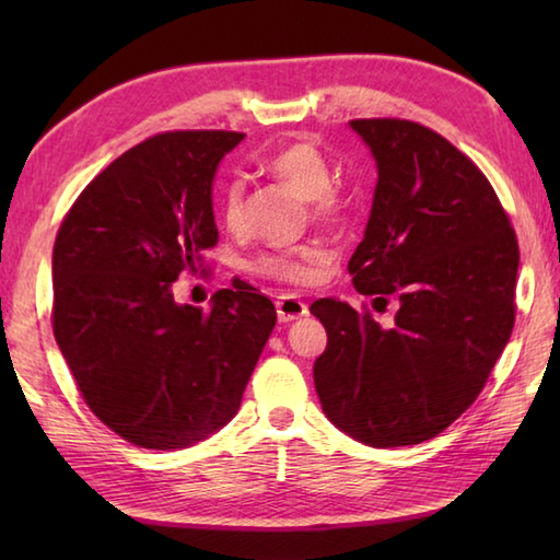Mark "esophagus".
<instances>
[{
    "instance_id": "1",
    "label": "esophagus",
    "mask_w": 560,
    "mask_h": 560,
    "mask_svg": "<svg viewBox=\"0 0 560 560\" xmlns=\"http://www.w3.org/2000/svg\"><path fill=\"white\" fill-rule=\"evenodd\" d=\"M277 315H279V323H293V319L307 315V305L299 299V295H291V293L279 295Z\"/></svg>"
}]
</instances>
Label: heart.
I'll use <instances>...</instances> for the list:
<instances>
[{"label":"heart","mask_w":560,"mask_h":560,"mask_svg":"<svg viewBox=\"0 0 560 560\" xmlns=\"http://www.w3.org/2000/svg\"><path fill=\"white\" fill-rule=\"evenodd\" d=\"M271 177L291 185L295 192L305 197L307 217L315 223H331L341 217L343 199L331 180V163L325 151L307 139H295L289 144L279 147L261 163ZM221 221L229 231H241L245 223V187L233 180L221 189L219 197ZM325 261V249L319 245H295L281 253H271L255 261V269L265 277L291 283V287H303L315 279L317 269Z\"/></svg>","instance_id":"heart-1"}]
</instances>
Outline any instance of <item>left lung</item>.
Listing matches in <instances>:
<instances>
[{
  "label": "left lung",
  "instance_id": "8db88e82",
  "mask_svg": "<svg viewBox=\"0 0 560 560\" xmlns=\"http://www.w3.org/2000/svg\"><path fill=\"white\" fill-rule=\"evenodd\" d=\"M377 165L353 287L395 295V323L319 299L313 368L327 419L371 447L419 445L479 397L515 325L520 249L491 183L459 149L409 120L349 122Z\"/></svg>",
  "mask_w": 560,
  "mask_h": 560
}]
</instances>
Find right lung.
Returning <instances> with one entry per match:
<instances>
[{"mask_svg":"<svg viewBox=\"0 0 560 560\" xmlns=\"http://www.w3.org/2000/svg\"><path fill=\"white\" fill-rule=\"evenodd\" d=\"M243 139L197 129L141 141L93 177L57 231V347L89 409L139 447H189L229 423L277 325L245 281L213 293L207 313L173 295L219 241L213 175Z\"/></svg>","mask_w":560,"mask_h":560,"instance_id":"obj_1","label":"right lung"}]
</instances>
